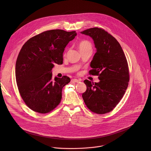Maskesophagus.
<instances>
[{"instance_id":"34e87169","label":"esophagus","mask_w":151,"mask_h":151,"mask_svg":"<svg viewBox=\"0 0 151 151\" xmlns=\"http://www.w3.org/2000/svg\"><path fill=\"white\" fill-rule=\"evenodd\" d=\"M81 81V80H78V79H73L71 80L72 82H74V83H79Z\"/></svg>"}]
</instances>
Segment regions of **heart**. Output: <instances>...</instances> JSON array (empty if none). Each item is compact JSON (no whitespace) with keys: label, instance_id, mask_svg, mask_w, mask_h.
Returning <instances> with one entry per match:
<instances>
[{"label":"heart","instance_id":"heart-1","mask_svg":"<svg viewBox=\"0 0 151 151\" xmlns=\"http://www.w3.org/2000/svg\"><path fill=\"white\" fill-rule=\"evenodd\" d=\"M78 48L80 51H83V50H92V45L91 43H90L88 41H83L78 45Z\"/></svg>","mask_w":151,"mask_h":151}]
</instances>
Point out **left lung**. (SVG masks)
<instances>
[{
  "label": "left lung",
  "mask_w": 151,
  "mask_h": 151,
  "mask_svg": "<svg viewBox=\"0 0 151 151\" xmlns=\"http://www.w3.org/2000/svg\"><path fill=\"white\" fill-rule=\"evenodd\" d=\"M92 38L96 52L91 62L89 73L100 80L93 83L86 80V91L83 93L86 105L91 111L105 114L119 103L127 88L129 70L124 52L119 42L108 32L97 27L81 32Z\"/></svg>",
  "instance_id": "obj_1"
}]
</instances>
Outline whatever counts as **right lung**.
<instances>
[{
  "label": "right lung",
  "mask_w": 151,
  "mask_h": 151,
  "mask_svg": "<svg viewBox=\"0 0 151 151\" xmlns=\"http://www.w3.org/2000/svg\"><path fill=\"white\" fill-rule=\"evenodd\" d=\"M76 32L52 29L28 40L22 46L16 64V79L24 102L34 111L47 113L60 104L63 86L70 79L52 78L55 63H63V53Z\"/></svg>",
  "instance_id": "1"
}]
</instances>
